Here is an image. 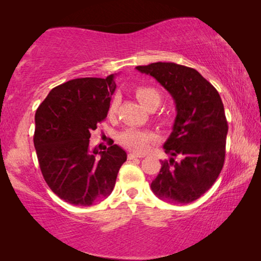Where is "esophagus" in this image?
Masks as SVG:
<instances>
[{
    "label": "esophagus",
    "mask_w": 261,
    "mask_h": 261,
    "mask_svg": "<svg viewBox=\"0 0 261 261\" xmlns=\"http://www.w3.org/2000/svg\"><path fill=\"white\" fill-rule=\"evenodd\" d=\"M137 158H142L141 154H135V153H129L128 154V159L132 160V159H137Z\"/></svg>",
    "instance_id": "obj_1"
}]
</instances>
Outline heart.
<instances>
[{"label":"heart","instance_id":"b5f03b06","mask_svg":"<svg viewBox=\"0 0 261 261\" xmlns=\"http://www.w3.org/2000/svg\"><path fill=\"white\" fill-rule=\"evenodd\" d=\"M135 96L140 101L142 106L148 110H154L160 106L163 101L162 92L154 87L149 85H142L135 89ZM120 99L119 97H114L109 106V115H115L119 108ZM164 121H167L166 117H163ZM155 140V135L152 132L146 129H138V128H128L120 134L119 141L124 147L130 151L142 153L148 148L149 144Z\"/></svg>","mask_w":261,"mask_h":261}]
</instances>
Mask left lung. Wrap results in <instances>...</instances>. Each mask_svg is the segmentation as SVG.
<instances>
[{
  "instance_id": "obj_1",
  "label": "left lung",
  "mask_w": 261,
  "mask_h": 261,
  "mask_svg": "<svg viewBox=\"0 0 261 261\" xmlns=\"http://www.w3.org/2000/svg\"><path fill=\"white\" fill-rule=\"evenodd\" d=\"M135 69L154 77L176 103L172 133L164 144L171 158L162 160L152 191L173 204L194 202L213 187L223 167L228 123L222 99L191 67L158 62Z\"/></svg>"
}]
</instances>
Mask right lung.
Returning <instances> with one entry per match:
<instances>
[{"instance_id":"1","label":"right lung","mask_w":261,"mask_h":261,"mask_svg":"<svg viewBox=\"0 0 261 261\" xmlns=\"http://www.w3.org/2000/svg\"><path fill=\"white\" fill-rule=\"evenodd\" d=\"M114 74L76 78L53 88L35 113L34 146L49 189L70 204L89 206L112 194L127 160L120 146L90 149L91 132L108 114Z\"/></svg>"}]
</instances>
